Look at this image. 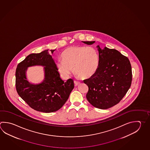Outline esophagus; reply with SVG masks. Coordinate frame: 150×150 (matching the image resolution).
Segmentation results:
<instances>
[{"instance_id":"esophagus-1","label":"esophagus","mask_w":150,"mask_h":150,"mask_svg":"<svg viewBox=\"0 0 150 150\" xmlns=\"http://www.w3.org/2000/svg\"><path fill=\"white\" fill-rule=\"evenodd\" d=\"M74 84H75V86H77V85H79V84H80V82L76 81H74Z\"/></svg>"}]
</instances>
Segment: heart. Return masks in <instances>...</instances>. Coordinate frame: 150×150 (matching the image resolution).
<instances>
[{
  "instance_id": "1",
  "label": "heart",
  "mask_w": 150,
  "mask_h": 150,
  "mask_svg": "<svg viewBox=\"0 0 150 150\" xmlns=\"http://www.w3.org/2000/svg\"><path fill=\"white\" fill-rule=\"evenodd\" d=\"M62 60L56 62L57 67L64 77H67L73 68L74 73L84 79L93 76L98 69L99 55L96 49L91 47L74 46L62 54Z\"/></svg>"
}]
</instances>
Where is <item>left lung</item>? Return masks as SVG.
<instances>
[{"instance_id":"obj_1","label":"left lung","mask_w":150,"mask_h":150,"mask_svg":"<svg viewBox=\"0 0 150 150\" xmlns=\"http://www.w3.org/2000/svg\"><path fill=\"white\" fill-rule=\"evenodd\" d=\"M91 45L95 41H83ZM99 68L93 76L84 80L88 87L86 99L94 107L107 109L120 102L130 88L132 81L130 62L118 50L98 45Z\"/></svg>"}]
</instances>
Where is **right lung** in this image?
Segmentation results:
<instances>
[{
  "label": "right lung",
  "mask_w": 150,
  "mask_h": 150,
  "mask_svg": "<svg viewBox=\"0 0 150 150\" xmlns=\"http://www.w3.org/2000/svg\"><path fill=\"white\" fill-rule=\"evenodd\" d=\"M56 50H50L53 54ZM44 66L45 79L42 82L34 85L27 80L25 73L28 67ZM17 93L35 110L45 113L58 110L68 100L74 88L73 79L65 82L60 77L56 64L48 50L39 54H31L17 65L16 73Z\"/></svg>",
  "instance_id": "right-lung-1"
}]
</instances>
